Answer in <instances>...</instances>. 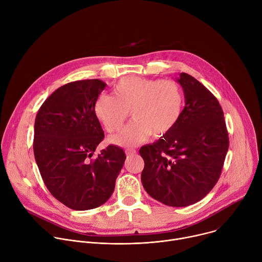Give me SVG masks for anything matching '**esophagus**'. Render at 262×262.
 Instances as JSON below:
<instances>
[{"mask_svg": "<svg viewBox=\"0 0 262 262\" xmlns=\"http://www.w3.org/2000/svg\"><path fill=\"white\" fill-rule=\"evenodd\" d=\"M125 154H126V156L127 157H133V156H136L137 155V150L136 149H127V150L125 151Z\"/></svg>", "mask_w": 262, "mask_h": 262, "instance_id": "1", "label": "esophagus"}]
</instances>
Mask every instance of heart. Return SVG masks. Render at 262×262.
<instances>
[{
	"label": "heart",
	"mask_w": 262,
	"mask_h": 262,
	"mask_svg": "<svg viewBox=\"0 0 262 262\" xmlns=\"http://www.w3.org/2000/svg\"><path fill=\"white\" fill-rule=\"evenodd\" d=\"M184 105L181 87L174 81L125 77L114 85V95L102 93L94 102V114L106 132L121 128L128 117L134 119L110 142L132 147L150 135L161 139L178 124Z\"/></svg>",
	"instance_id": "1"
}]
</instances>
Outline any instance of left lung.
I'll return each instance as SVG.
<instances>
[{
    "mask_svg": "<svg viewBox=\"0 0 262 262\" xmlns=\"http://www.w3.org/2000/svg\"><path fill=\"white\" fill-rule=\"evenodd\" d=\"M185 105L176 127L159 141L140 148L141 180L154 199L184 207L203 199L217 182L229 138L216 97L199 81L181 72Z\"/></svg>",
    "mask_w": 262,
    "mask_h": 262,
    "instance_id": "8db88e82",
    "label": "left lung"
}]
</instances>
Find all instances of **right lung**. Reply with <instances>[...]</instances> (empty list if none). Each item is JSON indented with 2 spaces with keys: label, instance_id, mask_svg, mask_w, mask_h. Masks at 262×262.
<instances>
[{
  "label": "right lung",
  "instance_id": "1",
  "mask_svg": "<svg viewBox=\"0 0 262 262\" xmlns=\"http://www.w3.org/2000/svg\"><path fill=\"white\" fill-rule=\"evenodd\" d=\"M105 86L97 79L63 85L36 115L33 149L40 175L51 194L74 210L105 203L126 159L115 145L93 158L104 138L94 102Z\"/></svg>",
  "mask_w": 262,
  "mask_h": 262
}]
</instances>
